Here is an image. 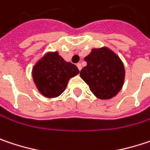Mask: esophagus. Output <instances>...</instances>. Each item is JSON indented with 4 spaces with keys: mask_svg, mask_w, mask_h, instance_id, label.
<instances>
[{
    "mask_svg": "<svg viewBox=\"0 0 150 150\" xmlns=\"http://www.w3.org/2000/svg\"><path fill=\"white\" fill-rule=\"evenodd\" d=\"M77 67H78V68H79V71L82 69V65H81L80 63H78V64H77Z\"/></svg>",
    "mask_w": 150,
    "mask_h": 150,
    "instance_id": "esophagus-1",
    "label": "esophagus"
}]
</instances>
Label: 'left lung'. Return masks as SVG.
Wrapping results in <instances>:
<instances>
[{
  "label": "left lung",
  "instance_id": "8db88e82",
  "mask_svg": "<svg viewBox=\"0 0 150 150\" xmlns=\"http://www.w3.org/2000/svg\"><path fill=\"white\" fill-rule=\"evenodd\" d=\"M87 66L80 71V77L99 99L114 97L122 89L125 67L120 58L110 48H92L84 58Z\"/></svg>",
  "mask_w": 150,
  "mask_h": 150
}]
</instances>
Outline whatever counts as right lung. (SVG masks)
I'll return each mask as SVG.
<instances>
[{
	"instance_id": "1",
	"label": "right lung",
	"mask_w": 150,
	"mask_h": 150,
	"mask_svg": "<svg viewBox=\"0 0 150 150\" xmlns=\"http://www.w3.org/2000/svg\"><path fill=\"white\" fill-rule=\"evenodd\" d=\"M79 73L78 67L66 61L58 52H48L34 65L32 78L43 96L54 98L63 93L70 79Z\"/></svg>"
}]
</instances>
